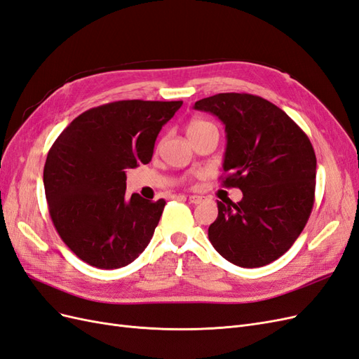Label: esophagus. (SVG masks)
<instances>
[{
	"instance_id": "34e87169",
	"label": "esophagus",
	"mask_w": 359,
	"mask_h": 359,
	"mask_svg": "<svg viewBox=\"0 0 359 359\" xmlns=\"http://www.w3.org/2000/svg\"><path fill=\"white\" fill-rule=\"evenodd\" d=\"M203 201L202 196H189V202L190 203H201Z\"/></svg>"
}]
</instances>
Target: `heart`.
Here are the masks:
<instances>
[{"instance_id":"obj_1","label":"heart","mask_w":359,"mask_h":359,"mask_svg":"<svg viewBox=\"0 0 359 359\" xmlns=\"http://www.w3.org/2000/svg\"><path fill=\"white\" fill-rule=\"evenodd\" d=\"M210 130H215L214 124H211L206 119H201V118H194L187 124L186 127V133L189 136V139H194L201 135H203L205 132H210Z\"/></svg>"}]
</instances>
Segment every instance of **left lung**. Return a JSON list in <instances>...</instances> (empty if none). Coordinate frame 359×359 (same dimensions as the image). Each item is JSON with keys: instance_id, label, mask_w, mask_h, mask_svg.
<instances>
[{"instance_id": "1", "label": "left lung", "mask_w": 359, "mask_h": 359, "mask_svg": "<svg viewBox=\"0 0 359 359\" xmlns=\"http://www.w3.org/2000/svg\"><path fill=\"white\" fill-rule=\"evenodd\" d=\"M224 124L223 187L243 199L217 202L208 227L226 260L257 268L283 256L306 227L314 203L316 154L309 136L280 107L259 95L222 93L194 103Z\"/></svg>"}]
</instances>
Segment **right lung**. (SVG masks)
I'll return each mask as SVG.
<instances>
[{
  "label": "right lung",
  "instance_id": "right-lung-1",
  "mask_svg": "<svg viewBox=\"0 0 359 359\" xmlns=\"http://www.w3.org/2000/svg\"><path fill=\"white\" fill-rule=\"evenodd\" d=\"M182 102L119 100L85 111L50 147L43 184L53 226L91 266L132 264L153 238L166 202L126 194V169L151 161L161 127Z\"/></svg>",
  "mask_w": 359,
  "mask_h": 359
}]
</instances>
